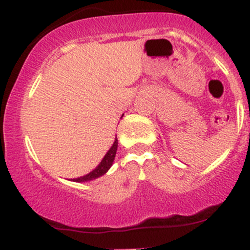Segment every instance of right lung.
Wrapping results in <instances>:
<instances>
[{
  "label": "right lung",
  "mask_w": 250,
  "mask_h": 250,
  "mask_svg": "<svg viewBox=\"0 0 250 250\" xmlns=\"http://www.w3.org/2000/svg\"><path fill=\"white\" fill-rule=\"evenodd\" d=\"M116 150H117V139H115V142H114V145L111 146V148L109 149L108 153L105 154V156L103 157L101 163H100V165L97 166L93 171H90L89 174L84 175V176L79 177V179H74L73 181H75V182H85V181H91L94 179H97V177L102 176L103 174L107 173L108 169L111 167V165H113L114 159H115V155H116Z\"/></svg>",
  "instance_id": "obj_1"
}]
</instances>
